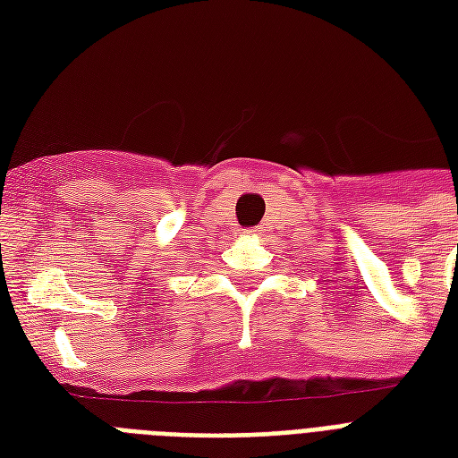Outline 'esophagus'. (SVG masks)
I'll return each instance as SVG.
<instances>
[{"label":"esophagus","instance_id":"34e87169","mask_svg":"<svg viewBox=\"0 0 458 458\" xmlns=\"http://www.w3.org/2000/svg\"><path fill=\"white\" fill-rule=\"evenodd\" d=\"M250 233H251V235H254V237H257V235H261V233H264V228H261V225H257V228H251Z\"/></svg>","mask_w":458,"mask_h":458}]
</instances>
